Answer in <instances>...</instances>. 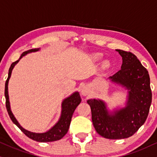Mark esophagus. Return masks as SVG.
<instances>
[{"instance_id":"esophagus-1","label":"esophagus","mask_w":157,"mask_h":157,"mask_svg":"<svg viewBox=\"0 0 157 157\" xmlns=\"http://www.w3.org/2000/svg\"><path fill=\"white\" fill-rule=\"evenodd\" d=\"M81 94H82L83 96H86L89 94V90L86 86L82 87V89H81Z\"/></svg>"}]
</instances>
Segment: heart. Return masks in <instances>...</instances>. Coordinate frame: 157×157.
Wrapping results in <instances>:
<instances>
[{
    "instance_id": "1",
    "label": "heart",
    "mask_w": 157,
    "mask_h": 157,
    "mask_svg": "<svg viewBox=\"0 0 157 157\" xmlns=\"http://www.w3.org/2000/svg\"><path fill=\"white\" fill-rule=\"evenodd\" d=\"M93 58L96 59H99L100 58H101V54H100V53H95V54H93ZM109 67H110L109 61L105 60L101 63V69H104V70L109 69Z\"/></svg>"
}]
</instances>
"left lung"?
Returning a JSON list of instances; mask_svg holds the SVG:
<instances>
[{
	"instance_id": "left-lung-1",
	"label": "left lung",
	"mask_w": 157,
	"mask_h": 157,
	"mask_svg": "<svg viewBox=\"0 0 157 157\" xmlns=\"http://www.w3.org/2000/svg\"><path fill=\"white\" fill-rule=\"evenodd\" d=\"M122 58L121 69L109 80L128 90L125 106L110 110L101 99L90 98L93 126L96 132L108 139L132 136L147 118L152 94L148 72L133 53L116 50Z\"/></svg>"
}]
</instances>
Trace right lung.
<instances>
[{
    "instance_id": "right-lung-1",
    "label": "right lung",
    "mask_w": 157,
    "mask_h": 157,
    "mask_svg": "<svg viewBox=\"0 0 157 157\" xmlns=\"http://www.w3.org/2000/svg\"><path fill=\"white\" fill-rule=\"evenodd\" d=\"M40 51V48H34L30 49V50L25 51L21 55L20 58L18 59L17 61L11 64L9 70V76L6 80L5 84V97H6V106L7 112L9 113V115L12 120V122L19 128L20 130L27 136L28 138L31 139L35 140L37 142H52L56 141V140H60L64 137L67 132H68L69 125H70L71 120L73 113H74L75 109L77 106L80 104L81 98L80 96V93L77 91H75L71 94L70 96L67 97L62 101L61 103V116L59 117L58 122L53 125L52 128L47 130L46 132H31L29 130H27L21 126L17 119L13 114L11 110V106H10L9 101V90H8V85H9V81L10 77H11V72H12L13 69L14 68L15 65L19 62V60L28 53L33 52H37Z\"/></svg>"
}]
</instances>
